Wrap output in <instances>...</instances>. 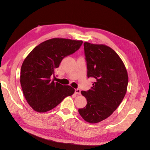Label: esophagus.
Returning <instances> with one entry per match:
<instances>
[{
  "label": "esophagus",
  "mask_w": 150,
  "mask_h": 150,
  "mask_svg": "<svg viewBox=\"0 0 150 150\" xmlns=\"http://www.w3.org/2000/svg\"><path fill=\"white\" fill-rule=\"evenodd\" d=\"M75 93L77 94H81V90L79 89H75Z\"/></svg>",
  "instance_id": "34e87169"
}]
</instances>
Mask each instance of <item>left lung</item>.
Wrapping results in <instances>:
<instances>
[{"instance_id": "obj_1", "label": "left lung", "mask_w": 150, "mask_h": 150, "mask_svg": "<svg viewBox=\"0 0 150 150\" xmlns=\"http://www.w3.org/2000/svg\"><path fill=\"white\" fill-rule=\"evenodd\" d=\"M88 78H93V87L81 94L87 104L79 109L83 118L96 123L112 114L123 99L128 84L124 63L117 53L105 45L84 43Z\"/></svg>"}]
</instances>
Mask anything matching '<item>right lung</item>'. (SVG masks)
I'll return each mask as SVG.
<instances>
[{
    "mask_svg": "<svg viewBox=\"0 0 150 150\" xmlns=\"http://www.w3.org/2000/svg\"><path fill=\"white\" fill-rule=\"evenodd\" d=\"M82 44V40L54 38L39 44L26 57L20 81L24 97L34 110H51L74 93L71 86L55 82L51 77H55V69L63 59L78 51Z\"/></svg>",
    "mask_w": 150,
    "mask_h": 150,
    "instance_id": "1",
    "label": "right lung"
}]
</instances>
